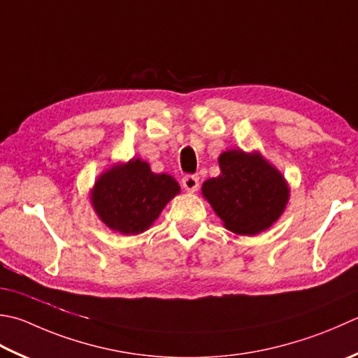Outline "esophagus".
Listing matches in <instances>:
<instances>
[{"label": "esophagus", "mask_w": 358, "mask_h": 358, "mask_svg": "<svg viewBox=\"0 0 358 358\" xmlns=\"http://www.w3.org/2000/svg\"><path fill=\"white\" fill-rule=\"evenodd\" d=\"M181 183H183V187L187 192H195L199 189V177L194 173H187L181 180Z\"/></svg>", "instance_id": "esophagus-1"}]
</instances>
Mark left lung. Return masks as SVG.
I'll use <instances>...</instances> for the list:
<instances>
[{
    "instance_id": "obj_1",
    "label": "left lung",
    "mask_w": 358,
    "mask_h": 358,
    "mask_svg": "<svg viewBox=\"0 0 358 358\" xmlns=\"http://www.w3.org/2000/svg\"><path fill=\"white\" fill-rule=\"evenodd\" d=\"M220 175L201 192L229 231L253 236L270 228L289 200L282 175L259 153L228 150L219 157Z\"/></svg>"
}]
</instances>
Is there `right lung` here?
Instances as JSON below:
<instances>
[{
  "label": "right lung",
  "instance_id": "obj_1",
  "mask_svg": "<svg viewBox=\"0 0 358 358\" xmlns=\"http://www.w3.org/2000/svg\"><path fill=\"white\" fill-rule=\"evenodd\" d=\"M178 192L180 186L171 175L153 173L144 161L131 159L102 173L91 200L108 228L122 234H139Z\"/></svg>",
  "mask_w": 358,
  "mask_h": 358
}]
</instances>
